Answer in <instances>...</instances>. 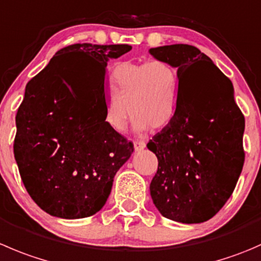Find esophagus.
<instances>
[{"label":"esophagus","instance_id":"34e87169","mask_svg":"<svg viewBox=\"0 0 261 261\" xmlns=\"http://www.w3.org/2000/svg\"><path fill=\"white\" fill-rule=\"evenodd\" d=\"M145 146H146L145 141H143V140H135V141H134V148H135L136 151L143 150Z\"/></svg>","mask_w":261,"mask_h":261}]
</instances>
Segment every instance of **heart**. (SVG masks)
<instances>
[{
	"instance_id": "1",
	"label": "heart",
	"mask_w": 261,
	"mask_h": 261,
	"mask_svg": "<svg viewBox=\"0 0 261 261\" xmlns=\"http://www.w3.org/2000/svg\"><path fill=\"white\" fill-rule=\"evenodd\" d=\"M110 93L105 102V122L115 133H122L128 111L138 131L162 128L176 113L179 100V77L167 61H123L110 74ZM129 110H127V106Z\"/></svg>"
}]
</instances>
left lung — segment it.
I'll use <instances>...</instances> for the list:
<instances>
[{
	"instance_id": "1",
	"label": "left lung",
	"mask_w": 261,
	"mask_h": 261,
	"mask_svg": "<svg viewBox=\"0 0 261 261\" xmlns=\"http://www.w3.org/2000/svg\"><path fill=\"white\" fill-rule=\"evenodd\" d=\"M177 67L178 107L148 149L158 158L150 182L154 205L166 218L201 223L216 216L233 192L245 162V117L231 80L194 45L150 48Z\"/></svg>"
}]
</instances>
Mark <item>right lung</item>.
I'll return each instance as SVG.
<instances>
[{
	"label": "right lung",
	"instance_id": "add662e5",
	"mask_svg": "<svg viewBox=\"0 0 261 261\" xmlns=\"http://www.w3.org/2000/svg\"><path fill=\"white\" fill-rule=\"evenodd\" d=\"M128 50V44L67 45L27 84L15 161L30 198L50 216L79 219L99 212L133 154V143L105 122L107 62Z\"/></svg>",
	"mask_w": 261,
	"mask_h": 261
}]
</instances>
